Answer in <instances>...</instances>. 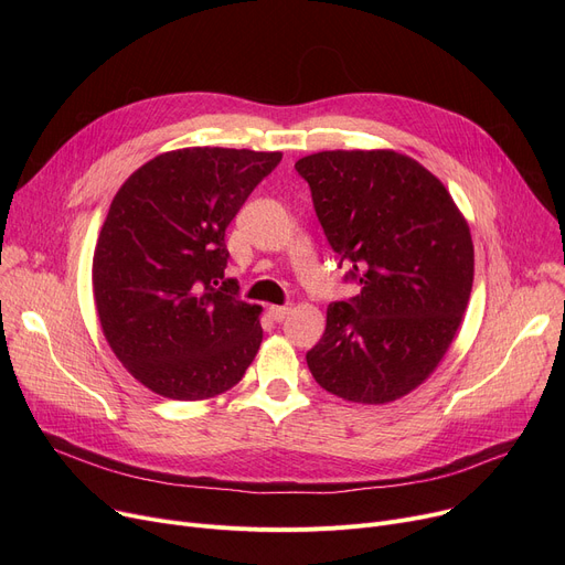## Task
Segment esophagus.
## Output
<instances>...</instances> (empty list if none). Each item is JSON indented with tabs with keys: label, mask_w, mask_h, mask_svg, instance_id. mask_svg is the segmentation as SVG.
<instances>
[{
	"label": "esophagus",
	"mask_w": 565,
	"mask_h": 565,
	"mask_svg": "<svg viewBox=\"0 0 565 565\" xmlns=\"http://www.w3.org/2000/svg\"><path fill=\"white\" fill-rule=\"evenodd\" d=\"M267 313H270V318L273 320H277V322H281L288 313H290V307L288 305H284V307H279V305H273L270 309H267Z\"/></svg>",
	"instance_id": "obj_1"
}]
</instances>
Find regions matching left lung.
Returning a JSON list of instances; mask_svg holds the SVG:
<instances>
[{
    "instance_id": "obj_1",
    "label": "left lung",
    "mask_w": 565,
    "mask_h": 565,
    "mask_svg": "<svg viewBox=\"0 0 565 565\" xmlns=\"http://www.w3.org/2000/svg\"><path fill=\"white\" fill-rule=\"evenodd\" d=\"M345 279L362 292L328 307L307 352L316 382L366 405L392 403L437 369L473 281L467 220L426 167L396 151H322L295 162Z\"/></svg>"
}]
</instances>
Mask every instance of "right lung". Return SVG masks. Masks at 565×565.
<instances>
[{
	"mask_svg": "<svg viewBox=\"0 0 565 565\" xmlns=\"http://www.w3.org/2000/svg\"><path fill=\"white\" fill-rule=\"evenodd\" d=\"M281 153L194 146L141 164L94 252V298L114 354L151 392L203 401L243 380L260 307L224 277L226 226Z\"/></svg>",
	"mask_w": 565,
	"mask_h": 565,
	"instance_id": "right-lung-1",
	"label": "right lung"
}]
</instances>
